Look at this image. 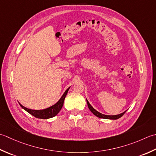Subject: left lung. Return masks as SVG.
Here are the masks:
<instances>
[{
	"instance_id": "1",
	"label": "left lung",
	"mask_w": 156,
	"mask_h": 156,
	"mask_svg": "<svg viewBox=\"0 0 156 156\" xmlns=\"http://www.w3.org/2000/svg\"><path fill=\"white\" fill-rule=\"evenodd\" d=\"M87 100V104L88 108H89V109L90 110L91 112L92 113H93L95 116L99 117V118H101V119H111V120H116V119H118L120 118V117H121V116H122L124 115V114H125V113L126 112V111H125V112H122V113H121V114H118V115H114V116L105 115V114H101V113H100L99 112H98V111H96V110H95V109L94 108L91 106V104H90V103H89V101H87V100Z\"/></svg>"
}]
</instances>
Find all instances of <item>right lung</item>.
<instances>
[{"label":"right lung","mask_w":156,"mask_h":156,"mask_svg":"<svg viewBox=\"0 0 156 156\" xmlns=\"http://www.w3.org/2000/svg\"><path fill=\"white\" fill-rule=\"evenodd\" d=\"M69 87L67 90L65 91L64 94L62 95V96L60 98V99L58 100L57 103H56L55 105H53L51 107L48 108L46 109L41 110H31L28 109L27 108L22 106L21 104L20 106L22 107V108H23L25 110H26L27 112H29L31 115L36 117L37 119H47L50 118H52V117L55 116L57 114H58L60 110H61L62 107L63 106V103H64V100L65 99V97L67 94V92L69 90Z\"/></svg>","instance_id":"obj_1"}]
</instances>
